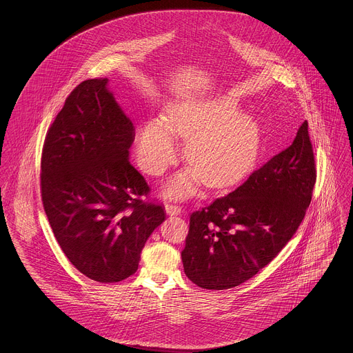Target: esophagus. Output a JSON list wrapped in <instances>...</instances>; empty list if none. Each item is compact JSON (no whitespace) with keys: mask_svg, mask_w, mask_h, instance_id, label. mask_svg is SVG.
Returning a JSON list of instances; mask_svg holds the SVG:
<instances>
[{"mask_svg":"<svg viewBox=\"0 0 353 353\" xmlns=\"http://www.w3.org/2000/svg\"><path fill=\"white\" fill-rule=\"evenodd\" d=\"M165 213L168 216H179L181 213V206L173 205V203H167L165 205Z\"/></svg>","mask_w":353,"mask_h":353,"instance_id":"obj_1","label":"esophagus"}]
</instances>
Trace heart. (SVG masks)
I'll list each match as a JSON object with an SVG mask.
<instances>
[{"mask_svg":"<svg viewBox=\"0 0 353 353\" xmlns=\"http://www.w3.org/2000/svg\"><path fill=\"white\" fill-rule=\"evenodd\" d=\"M173 136L188 140L185 157L192 165L164 188L165 194L179 199L194 194L202 180L209 188L235 184L254 168L262 152L254 120L225 98L174 101L167 107L164 121L147 120L134 136L140 168L160 176L176 163L179 147Z\"/></svg>","mask_w":353,"mask_h":353,"instance_id":"heart-1","label":"heart"}]
</instances>
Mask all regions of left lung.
I'll return each mask as SVG.
<instances>
[{"label": "left lung", "instance_id": "obj_1", "mask_svg": "<svg viewBox=\"0 0 353 353\" xmlns=\"http://www.w3.org/2000/svg\"><path fill=\"white\" fill-rule=\"evenodd\" d=\"M316 180L308 124L228 196L190 216L181 252L186 276L208 290L252 278L298 230Z\"/></svg>", "mask_w": 353, "mask_h": 353}]
</instances>
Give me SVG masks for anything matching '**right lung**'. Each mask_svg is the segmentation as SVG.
<instances>
[{
	"instance_id": "right-lung-1",
	"label": "right lung",
	"mask_w": 353,
	"mask_h": 353,
	"mask_svg": "<svg viewBox=\"0 0 353 353\" xmlns=\"http://www.w3.org/2000/svg\"><path fill=\"white\" fill-rule=\"evenodd\" d=\"M134 124L107 78L75 87L46 136L41 189L61 249L83 275L101 283L136 272L141 250L163 223L161 206L130 164Z\"/></svg>"
}]
</instances>
